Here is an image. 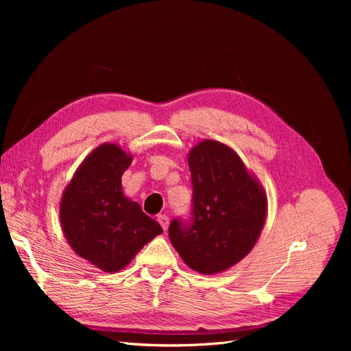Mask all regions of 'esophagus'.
I'll use <instances>...</instances> for the list:
<instances>
[{
    "label": "esophagus",
    "mask_w": 351,
    "mask_h": 351,
    "mask_svg": "<svg viewBox=\"0 0 351 351\" xmlns=\"http://www.w3.org/2000/svg\"><path fill=\"white\" fill-rule=\"evenodd\" d=\"M158 222H159V225L162 226V229L163 230H166L168 229V226H169V217L166 216V215H158Z\"/></svg>",
    "instance_id": "1"
}]
</instances>
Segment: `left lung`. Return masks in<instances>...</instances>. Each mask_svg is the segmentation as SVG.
<instances>
[{
    "label": "left lung",
    "mask_w": 351,
    "mask_h": 351,
    "mask_svg": "<svg viewBox=\"0 0 351 351\" xmlns=\"http://www.w3.org/2000/svg\"><path fill=\"white\" fill-rule=\"evenodd\" d=\"M192 209L169 225L173 247L191 269L215 274L241 262L265 225L263 189L226 145L204 141L189 154Z\"/></svg>",
    "instance_id": "8db88e82"
}]
</instances>
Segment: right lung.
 Wrapping results in <instances>:
<instances>
[{"instance_id": "right-lung-1", "label": "right lung", "mask_w": 351, "mask_h": 351, "mask_svg": "<svg viewBox=\"0 0 351 351\" xmlns=\"http://www.w3.org/2000/svg\"><path fill=\"white\" fill-rule=\"evenodd\" d=\"M131 162L118 145H101L80 166L61 200L60 216L68 243L108 273L123 269L163 232L122 192L121 178Z\"/></svg>"}]
</instances>
